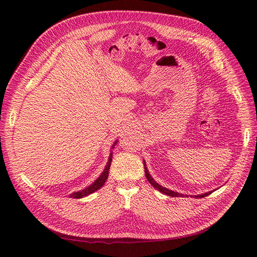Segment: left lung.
Returning <instances> with one entry per match:
<instances>
[{
	"label": "left lung",
	"instance_id": "1",
	"mask_svg": "<svg viewBox=\"0 0 257 257\" xmlns=\"http://www.w3.org/2000/svg\"><path fill=\"white\" fill-rule=\"evenodd\" d=\"M144 166H145V174H146V177H147V179H148V181H149V182L152 184L153 188L159 190V191H160L161 193H163V194H166V195L173 196V197H178V196H182V197H183V196H184V195H182V194L174 192V191H172V190H168V189L164 188V186L160 185L157 181H154V179L150 176L149 172H148V168H147V165H146L145 161H144ZM211 193H212V191H210V192H207V193H205V194H201V195H195V197H196V198H197V197H198V198H203V197H205V196L210 195V194H211Z\"/></svg>",
	"mask_w": 257,
	"mask_h": 257
}]
</instances>
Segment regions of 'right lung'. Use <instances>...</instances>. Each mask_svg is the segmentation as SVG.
Here are the masks:
<instances>
[{"mask_svg": "<svg viewBox=\"0 0 257 257\" xmlns=\"http://www.w3.org/2000/svg\"><path fill=\"white\" fill-rule=\"evenodd\" d=\"M116 143H118V141L114 142L112 148H114V146H115ZM111 161H112V152H110L109 158H108V162H107V164H106V167H105V169H104V172H103L102 174H100V176L96 179V180H95L94 182H93L91 185H89L88 188L83 189L82 191L74 192V193H72L69 196L73 197V198H82V197H84V196L90 195V194L94 193L95 191H97L98 189L102 188V186L104 185V183H105L106 180H107L108 175H109V174H108V172H109V168H110V165H111Z\"/></svg>", "mask_w": 257, "mask_h": 257, "instance_id": "1", "label": "right lung"}]
</instances>
